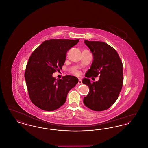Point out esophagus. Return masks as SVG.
<instances>
[{"label": "esophagus", "instance_id": "esophagus-1", "mask_svg": "<svg viewBox=\"0 0 148 148\" xmlns=\"http://www.w3.org/2000/svg\"><path fill=\"white\" fill-rule=\"evenodd\" d=\"M77 84H82V80H81L80 79H79V80H78V83H77Z\"/></svg>", "mask_w": 148, "mask_h": 148}]
</instances>
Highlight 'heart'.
Wrapping results in <instances>:
<instances>
[{
    "label": "heart",
    "instance_id": "1",
    "mask_svg": "<svg viewBox=\"0 0 148 148\" xmlns=\"http://www.w3.org/2000/svg\"><path fill=\"white\" fill-rule=\"evenodd\" d=\"M73 74H74V75H79L80 73H79L78 71H74Z\"/></svg>",
    "mask_w": 148,
    "mask_h": 148
}]
</instances>
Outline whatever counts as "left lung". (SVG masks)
<instances>
[{"label": "left lung", "mask_w": 148, "mask_h": 148, "mask_svg": "<svg viewBox=\"0 0 148 148\" xmlns=\"http://www.w3.org/2000/svg\"><path fill=\"white\" fill-rule=\"evenodd\" d=\"M93 55V62L82 82L90 91L84 98L85 106L94 111L109 109L119 97L123 83V63L117 51L106 42L85 40ZM100 77L91 83L88 78Z\"/></svg>", "instance_id": "8db88e82"}]
</instances>
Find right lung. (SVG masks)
Here are the masks:
<instances>
[{
	"instance_id": "1",
	"label": "right lung",
	"mask_w": 148,
	"mask_h": 148,
	"mask_svg": "<svg viewBox=\"0 0 148 148\" xmlns=\"http://www.w3.org/2000/svg\"><path fill=\"white\" fill-rule=\"evenodd\" d=\"M79 41L46 40L29 57L24 77L30 99L39 108L46 111L59 109L65 103L68 92L78 83L74 76L67 75L56 80L52 74L62 69L67 51Z\"/></svg>"
}]
</instances>
